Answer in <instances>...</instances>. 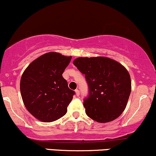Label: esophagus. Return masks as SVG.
<instances>
[{"label":"esophagus","instance_id":"34e87169","mask_svg":"<svg viewBox=\"0 0 156 156\" xmlns=\"http://www.w3.org/2000/svg\"><path fill=\"white\" fill-rule=\"evenodd\" d=\"M75 93H76V96H80V91H79L78 89L75 90Z\"/></svg>","mask_w":156,"mask_h":156}]
</instances>
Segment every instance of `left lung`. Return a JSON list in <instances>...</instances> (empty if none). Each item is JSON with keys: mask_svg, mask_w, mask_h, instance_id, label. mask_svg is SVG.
I'll return each instance as SVG.
<instances>
[{"mask_svg": "<svg viewBox=\"0 0 156 156\" xmlns=\"http://www.w3.org/2000/svg\"><path fill=\"white\" fill-rule=\"evenodd\" d=\"M73 65L85 74L89 96L84 100L86 115L98 123H108L124 111L132 90L126 68L112 58L79 57Z\"/></svg>", "mask_w": 156, "mask_h": 156, "instance_id": "obj_1", "label": "left lung"}]
</instances>
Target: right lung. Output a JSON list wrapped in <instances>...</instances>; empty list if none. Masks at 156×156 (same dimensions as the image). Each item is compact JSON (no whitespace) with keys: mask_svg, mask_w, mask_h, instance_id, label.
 Returning <instances> with one entry per match:
<instances>
[{"mask_svg":"<svg viewBox=\"0 0 156 156\" xmlns=\"http://www.w3.org/2000/svg\"><path fill=\"white\" fill-rule=\"evenodd\" d=\"M72 56L49 52L33 61L20 82L21 98L27 111L41 122L61 118L75 92L70 89L62 73Z\"/></svg>","mask_w":156,"mask_h":156,"instance_id":"add662e5","label":"right lung"}]
</instances>
